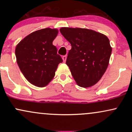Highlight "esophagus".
Segmentation results:
<instances>
[{
  "label": "esophagus",
  "mask_w": 132,
  "mask_h": 132,
  "mask_svg": "<svg viewBox=\"0 0 132 132\" xmlns=\"http://www.w3.org/2000/svg\"><path fill=\"white\" fill-rule=\"evenodd\" d=\"M66 58H67V56H66V55L63 56V61L66 62Z\"/></svg>",
  "instance_id": "1"
}]
</instances>
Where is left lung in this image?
<instances>
[{"mask_svg": "<svg viewBox=\"0 0 132 132\" xmlns=\"http://www.w3.org/2000/svg\"><path fill=\"white\" fill-rule=\"evenodd\" d=\"M60 30L71 43L66 63L77 84L82 87L94 85L108 67L112 53L109 38L87 28L63 27Z\"/></svg>", "mask_w": 132, "mask_h": 132, "instance_id": "left-lung-1", "label": "left lung"}]
</instances>
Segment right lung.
<instances>
[{"instance_id":"right-lung-1","label":"right lung","mask_w":132,"mask_h":132,"mask_svg":"<svg viewBox=\"0 0 132 132\" xmlns=\"http://www.w3.org/2000/svg\"><path fill=\"white\" fill-rule=\"evenodd\" d=\"M58 30L43 28L30 33L16 45V63L25 78L37 87H45L54 78L63 62L53 45Z\"/></svg>"}]
</instances>
